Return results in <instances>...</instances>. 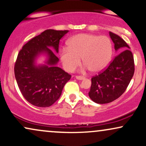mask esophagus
Instances as JSON below:
<instances>
[{"label":"esophagus","instance_id":"esophagus-1","mask_svg":"<svg viewBox=\"0 0 146 146\" xmlns=\"http://www.w3.org/2000/svg\"><path fill=\"white\" fill-rule=\"evenodd\" d=\"M76 78L78 79V80H83V79L85 78V77L82 76H76Z\"/></svg>","mask_w":146,"mask_h":146}]
</instances>
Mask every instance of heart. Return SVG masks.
I'll use <instances>...</instances> for the list:
<instances>
[{
  "mask_svg": "<svg viewBox=\"0 0 146 146\" xmlns=\"http://www.w3.org/2000/svg\"><path fill=\"white\" fill-rule=\"evenodd\" d=\"M68 48L60 51V60L64 69L72 72L83 63L93 72H100L109 66L113 54V45L107 36L81 33L68 41Z\"/></svg>",
  "mask_w": 146,
  "mask_h": 146,
  "instance_id": "b5f03b06",
  "label": "heart"
}]
</instances>
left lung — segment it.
<instances>
[{
  "label": "left lung",
  "instance_id": "left-lung-1",
  "mask_svg": "<svg viewBox=\"0 0 146 146\" xmlns=\"http://www.w3.org/2000/svg\"><path fill=\"white\" fill-rule=\"evenodd\" d=\"M109 35L114 43L115 50L120 53L107 68L91 78L88 95L92 101L98 104L111 103L121 96L135 71L133 56L127 43L117 34L110 31Z\"/></svg>",
  "mask_w": 146,
  "mask_h": 146
}]
</instances>
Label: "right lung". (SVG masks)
Here are the masks:
<instances>
[{"mask_svg":"<svg viewBox=\"0 0 146 146\" xmlns=\"http://www.w3.org/2000/svg\"><path fill=\"white\" fill-rule=\"evenodd\" d=\"M68 30L47 29L26 43L19 52L15 64V78L22 95L31 105L39 107L52 105L60 96L71 75L56 64L60 40ZM44 52L48 56L47 65L37 66L35 60Z\"/></svg>","mask_w":146,"mask_h":146,"instance_id":"1","label":"right lung"}]
</instances>
